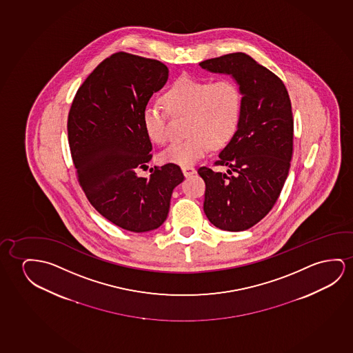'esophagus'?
Returning a JSON list of instances; mask_svg holds the SVG:
<instances>
[{
    "instance_id": "esophagus-1",
    "label": "esophagus",
    "mask_w": 353,
    "mask_h": 353,
    "mask_svg": "<svg viewBox=\"0 0 353 353\" xmlns=\"http://www.w3.org/2000/svg\"><path fill=\"white\" fill-rule=\"evenodd\" d=\"M182 172H183L185 177H190L192 174H195V169L193 166H183V168H182Z\"/></svg>"
}]
</instances>
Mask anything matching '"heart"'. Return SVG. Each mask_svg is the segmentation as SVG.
Instances as JSON below:
<instances>
[{
  "label": "heart",
  "instance_id": "1",
  "mask_svg": "<svg viewBox=\"0 0 353 353\" xmlns=\"http://www.w3.org/2000/svg\"><path fill=\"white\" fill-rule=\"evenodd\" d=\"M163 105L172 117H187V139L171 144L159 159L163 163L192 166L212 148H222L234 136L241 120L243 96L230 79L211 81L182 75L163 93ZM142 123L149 139L157 144L169 141L166 115L163 109L147 105Z\"/></svg>",
  "mask_w": 353,
  "mask_h": 353
}]
</instances>
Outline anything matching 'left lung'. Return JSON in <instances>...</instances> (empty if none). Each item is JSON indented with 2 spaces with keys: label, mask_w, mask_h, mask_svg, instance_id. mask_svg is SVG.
<instances>
[{
  "label": "left lung",
  "mask_w": 353,
  "mask_h": 353,
  "mask_svg": "<svg viewBox=\"0 0 353 353\" xmlns=\"http://www.w3.org/2000/svg\"><path fill=\"white\" fill-rule=\"evenodd\" d=\"M199 65L230 75L243 96L236 131L216 161L228 166L230 176L198 170L206 185L205 215L220 230H249L271 211L289 174L294 137L290 98L281 79L245 53H230Z\"/></svg>",
  "instance_id": "8db88e82"
}]
</instances>
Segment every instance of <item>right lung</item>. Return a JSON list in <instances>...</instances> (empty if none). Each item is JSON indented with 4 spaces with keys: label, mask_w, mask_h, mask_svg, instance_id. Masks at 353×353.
I'll use <instances>...</instances> for the list:
<instances>
[{
    "label": "right lung",
    "mask_w": 353,
    "mask_h": 353,
    "mask_svg": "<svg viewBox=\"0 0 353 353\" xmlns=\"http://www.w3.org/2000/svg\"><path fill=\"white\" fill-rule=\"evenodd\" d=\"M169 79L161 61L119 52L103 61L77 90L68 137L77 177L98 212L123 230H157L169 215L174 187L184 179L166 163L139 177L152 159L142 112Z\"/></svg>",
    "instance_id": "1"
}]
</instances>
